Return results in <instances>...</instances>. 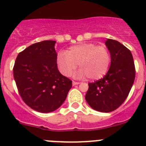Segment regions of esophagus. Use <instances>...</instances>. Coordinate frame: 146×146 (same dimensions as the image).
I'll use <instances>...</instances> for the list:
<instances>
[{
  "mask_svg": "<svg viewBox=\"0 0 146 146\" xmlns=\"http://www.w3.org/2000/svg\"><path fill=\"white\" fill-rule=\"evenodd\" d=\"M80 84V82H75V81H73V82H72V85H73V86H76V85H79Z\"/></svg>",
  "mask_w": 146,
  "mask_h": 146,
  "instance_id": "1",
  "label": "esophagus"
}]
</instances>
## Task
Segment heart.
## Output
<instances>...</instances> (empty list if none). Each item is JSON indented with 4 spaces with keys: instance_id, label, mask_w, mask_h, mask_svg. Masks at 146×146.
<instances>
[{
    "instance_id": "b5f03b06",
    "label": "heart",
    "mask_w": 146,
    "mask_h": 146,
    "mask_svg": "<svg viewBox=\"0 0 146 146\" xmlns=\"http://www.w3.org/2000/svg\"><path fill=\"white\" fill-rule=\"evenodd\" d=\"M111 62V54L104 45L96 43H82L73 45L65 51H60L56 58L58 70L64 76L68 77L77 69L78 78H88L96 80L105 75Z\"/></svg>"
}]
</instances>
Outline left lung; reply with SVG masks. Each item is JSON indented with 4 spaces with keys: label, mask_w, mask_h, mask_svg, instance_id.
Masks as SVG:
<instances>
[{
    "label": "left lung",
    "mask_w": 146,
    "mask_h": 146,
    "mask_svg": "<svg viewBox=\"0 0 146 146\" xmlns=\"http://www.w3.org/2000/svg\"><path fill=\"white\" fill-rule=\"evenodd\" d=\"M105 45L111 54L110 66L103 78L88 83L86 100L96 111L110 113L128 96L135 81V67L131 52L124 45L110 38Z\"/></svg>",
    "instance_id": "obj_1"
}]
</instances>
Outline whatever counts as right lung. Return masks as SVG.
I'll return each instance as SVG.
<instances>
[{
  "label": "right lung",
  "mask_w": 146,
  "mask_h": 146,
  "mask_svg": "<svg viewBox=\"0 0 146 146\" xmlns=\"http://www.w3.org/2000/svg\"><path fill=\"white\" fill-rule=\"evenodd\" d=\"M55 41L33 44L18 54L13 74L24 102L39 113H50L60 108L72 86L62 75L56 64Z\"/></svg>",
  "instance_id": "right-lung-1"
}]
</instances>
